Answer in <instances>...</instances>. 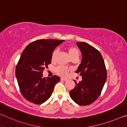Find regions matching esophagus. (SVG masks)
<instances>
[{
  "label": "esophagus",
  "mask_w": 127,
  "mask_h": 127,
  "mask_svg": "<svg viewBox=\"0 0 127 127\" xmlns=\"http://www.w3.org/2000/svg\"><path fill=\"white\" fill-rule=\"evenodd\" d=\"M61 79L62 81H67V79L65 78H61Z\"/></svg>",
  "instance_id": "obj_1"
}]
</instances>
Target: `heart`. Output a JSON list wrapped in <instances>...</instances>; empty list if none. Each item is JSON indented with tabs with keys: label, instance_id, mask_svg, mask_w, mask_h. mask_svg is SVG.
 <instances>
[{
	"label": "heart",
	"instance_id": "heart-1",
	"mask_svg": "<svg viewBox=\"0 0 127 127\" xmlns=\"http://www.w3.org/2000/svg\"><path fill=\"white\" fill-rule=\"evenodd\" d=\"M67 51L68 53V55L70 58V59H72L73 57H78L79 55V50L78 49L76 48L74 46H69L67 48ZM57 54V50H55L53 52L52 55H51V59L52 61L54 60L55 58L56 57V55ZM55 72L57 73L59 75V76L62 77H65L68 75L69 72V69L65 66H58L57 68L55 69Z\"/></svg>",
	"mask_w": 127,
	"mask_h": 127
}]
</instances>
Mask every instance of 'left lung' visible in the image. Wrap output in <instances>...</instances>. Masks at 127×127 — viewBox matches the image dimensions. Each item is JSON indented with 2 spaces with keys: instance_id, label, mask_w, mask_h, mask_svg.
<instances>
[{
  "instance_id": "1",
  "label": "left lung",
  "mask_w": 127,
  "mask_h": 127,
  "mask_svg": "<svg viewBox=\"0 0 127 127\" xmlns=\"http://www.w3.org/2000/svg\"><path fill=\"white\" fill-rule=\"evenodd\" d=\"M82 61L76 71L82 80L70 91V97L79 105L93 103L100 96L107 78L104 61L99 51L85 42H77Z\"/></svg>"
}]
</instances>
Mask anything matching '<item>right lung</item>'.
<instances>
[{
	"instance_id": "right-lung-1",
	"label": "right lung",
	"mask_w": 127,
	"mask_h": 127,
	"mask_svg": "<svg viewBox=\"0 0 127 127\" xmlns=\"http://www.w3.org/2000/svg\"><path fill=\"white\" fill-rule=\"evenodd\" d=\"M64 40H38L26 47L16 68L20 91L26 99L35 104L45 102L50 97L60 77H42L43 70L51 62V55Z\"/></svg>"
}]
</instances>
